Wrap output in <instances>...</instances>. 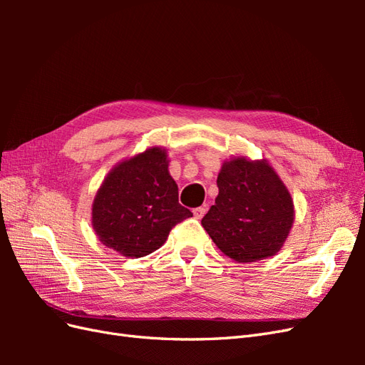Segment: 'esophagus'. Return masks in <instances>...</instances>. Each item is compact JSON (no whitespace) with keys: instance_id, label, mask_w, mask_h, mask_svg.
<instances>
[{"instance_id":"obj_1","label":"esophagus","mask_w":365,"mask_h":365,"mask_svg":"<svg viewBox=\"0 0 365 365\" xmlns=\"http://www.w3.org/2000/svg\"><path fill=\"white\" fill-rule=\"evenodd\" d=\"M205 212H207V208H205V207H197V208H193V216H195L196 219H202V216L205 215Z\"/></svg>"}]
</instances>
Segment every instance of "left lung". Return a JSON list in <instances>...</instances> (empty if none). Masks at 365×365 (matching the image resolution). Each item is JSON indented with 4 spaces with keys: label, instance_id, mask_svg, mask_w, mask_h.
Here are the masks:
<instances>
[{
    "label": "left lung",
    "instance_id": "left-lung-1",
    "mask_svg": "<svg viewBox=\"0 0 365 365\" xmlns=\"http://www.w3.org/2000/svg\"><path fill=\"white\" fill-rule=\"evenodd\" d=\"M219 193L201 224L216 247L237 263L272 257L294 224L288 187L267 160L233 157L217 175Z\"/></svg>",
    "mask_w": 365,
    "mask_h": 365
}]
</instances>
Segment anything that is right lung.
<instances>
[{"label": "right lung", "mask_w": 365, "mask_h": 365, "mask_svg": "<svg viewBox=\"0 0 365 365\" xmlns=\"http://www.w3.org/2000/svg\"><path fill=\"white\" fill-rule=\"evenodd\" d=\"M91 224L98 240L129 259L145 257L192 217L178 202L168 149L152 146L115 164L94 196Z\"/></svg>", "instance_id": "add662e5"}]
</instances>
